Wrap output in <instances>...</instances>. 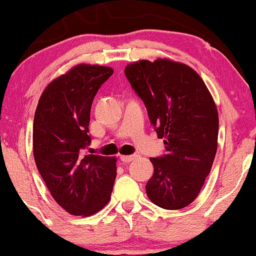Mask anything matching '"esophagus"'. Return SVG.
I'll return each mask as SVG.
<instances>
[{
  "instance_id": "esophagus-1",
  "label": "esophagus",
  "mask_w": 256,
  "mask_h": 256,
  "mask_svg": "<svg viewBox=\"0 0 256 256\" xmlns=\"http://www.w3.org/2000/svg\"><path fill=\"white\" fill-rule=\"evenodd\" d=\"M136 157H138V155H122V156H120V160H122V162L128 163V162H132V160H135Z\"/></svg>"
}]
</instances>
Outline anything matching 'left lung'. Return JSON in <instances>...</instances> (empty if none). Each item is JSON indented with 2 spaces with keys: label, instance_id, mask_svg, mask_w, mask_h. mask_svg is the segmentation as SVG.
<instances>
[{
  "label": "left lung",
  "instance_id": "1",
  "mask_svg": "<svg viewBox=\"0 0 256 256\" xmlns=\"http://www.w3.org/2000/svg\"><path fill=\"white\" fill-rule=\"evenodd\" d=\"M124 74L157 136L166 138V154L150 158L146 194L162 208H183L197 198L216 157L219 118L213 98L194 70L169 59L132 62Z\"/></svg>",
  "mask_w": 256,
  "mask_h": 256
}]
</instances>
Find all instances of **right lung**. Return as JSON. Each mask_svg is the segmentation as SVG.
<instances>
[{
    "mask_svg": "<svg viewBox=\"0 0 256 256\" xmlns=\"http://www.w3.org/2000/svg\"><path fill=\"white\" fill-rule=\"evenodd\" d=\"M106 66L80 64L48 85L34 118V157L50 194L73 216H92L110 202L116 158L84 155L90 146V107L113 74Z\"/></svg>",
    "mask_w": 256,
    "mask_h": 256,
    "instance_id": "right-lung-1",
    "label": "right lung"
}]
</instances>
